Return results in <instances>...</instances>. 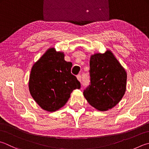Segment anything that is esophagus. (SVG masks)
<instances>
[{"label": "esophagus", "mask_w": 149, "mask_h": 149, "mask_svg": "<svg viewBox=\"0 0 149 149\" xmlns=\"http://www.w3.org/2000/svg\"><path fill=\"white\" fill-rule=\"evenodd\" d=\"M77 79H78V81H79V82H82V77H81L80 74H78L77 77Z\"/></svg>", "instance_id": "1"}]
</instances>
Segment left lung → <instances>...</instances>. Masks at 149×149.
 Instances as JSON below:
<instances>
[{
	"mask_svg": "<svg viewBox=\"0 0 149 149\" xmlns=\"http://www.w3.org/2000/svg\"><path fill=\"white\" fill-rule=\"evenodd\" d=\"M89 67L91 84L84 91V96L93 107L107 111L124 96L127 72L110 50L91 55Z\"/></svg>",
	"mask_w": 149,
	"mask_h": 149,
	"instance_id": "obj_1",
	"label": "left lung"
}]
</instances>
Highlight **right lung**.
Here are the masks:
<instances>
[{"mask_svg": "<svg viewBox=\"0 0 149 149\" xmlns=\"http://www.w3.org/2000/svg\"><path fill=\"white\" fill-rule=\"evenodd\" d=\"M63 52L50 48L33 64L29 88L32 98L47 111H55L65 104L72 91L80 88V83L71 69V62L64 59Z\"/></svg>", "mask_w": 149, "mask_h": 149, "instance_id": "add662e5", "label": "right lung"}]
</instances>
